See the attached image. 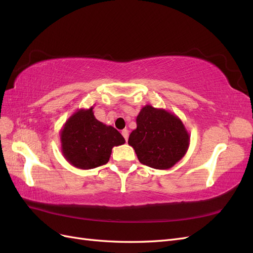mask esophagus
I'll return each instance as SVG.
<instances>
[{"mask_svg": "<svg viewBox=\"0 0 253 253\" xmlns=\"http://www.w3.org/2000/svg\"><path fill=\"white\" fill-rule=\"evenodd\" d=\"M121 134H122V136L125 137V139L127 141V139H128V131L126 128H125V129H122V132H121Z\"/></svg>", "mask_w": 253, "mask_h": 253, "instance_id": "obj_1", "label": "esophagus"}]
</instances>
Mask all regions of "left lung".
<instances>
[{"instance_id":"obj_1","label":"left lung","mask_w":253,"mask_h":253,"mask_svg":"<svg viewBox=\"0 0 253 253\" xmlns=\"http://www.w3.org/2000/svg\"><path fill=\"white\" fill-rule=\"evenodd\" d=\"M136 125L127 142L141 164L168 170L186 155L190 135L175 114L147 104L137 116Z\"/></svg>"}]
</instances>
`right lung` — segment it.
<instances>
[{
  "instance_id": "1",
  "label": "right lung",
  "mask_w": 253,
  "mask_h": 253,
  "mask_svg": "<svg viewBox=\"0 0 253 253\" xmlns=\"http://www.w3.org/2000/svg\"><path fill=\"white\" fill-rule=\"evenodd\" d=\"M89 109H79L66 120L60 132L61 152L73 167L94 169L110 160L112 149L126 142L116 128L96 119Z\"/></svg>"
}]
</instances>
